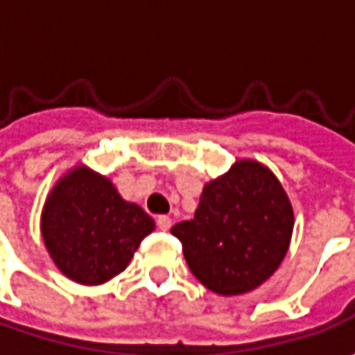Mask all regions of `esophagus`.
<instances>
[{
	"mask_svg": "<svg viewBox=\"0 0 355 355\" xmlns=\"http://www.w3.org/2000/svg\"><path fill=\"white\" fill-rule=\"evenodd\" d=\"M156 223H157V227L162 229V231H170L171 219L168 217V215H159V217L156 219Z\"/></svg>",
	"mask_w": 355,
	"mask_h": 355,
	"instance_id": "34e87169",
	"label": "esophagus"
}]
</instances>
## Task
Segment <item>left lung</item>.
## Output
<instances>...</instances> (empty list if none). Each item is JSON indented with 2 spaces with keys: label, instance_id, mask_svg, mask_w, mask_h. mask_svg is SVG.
<instances>
[{
  "label": "left lung",
  "instance_id": "obj_1",
  "mask_svg": "<svg viewBox=\"0 0 355 355\" xmlns=\"http://www.w3.org/2000/svg\"><path fill=\"white\" fill-rule=\"evenodd\" d=\"M294 213L275 173L254 159H239L205 184L193 219L171 227L193 277L223 296L261 286L282 263Z\"/></svg>",
  "mask_w": 355,
  "mask_h": 355
}]
</instances>
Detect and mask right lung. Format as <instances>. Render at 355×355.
<instances>
[{"label":"right lung","mask_w":355,"mask_h":355,"mask_svg":"<svg viewBox=\"0 0 355 355\" xmlns=\"http://www.w3.org/2000/svg\"><path fill=\"white\" fill-rule=\"evenodd\" d=\"M154 227L140 205L124 201L110 180L85 166L62 175L41 213L53 263L64 277L90 286L122 272Z\"/></svg>","instance_id":"obj_1"}]
</instances>
